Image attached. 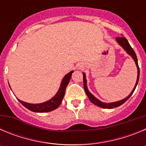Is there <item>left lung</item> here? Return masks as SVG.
<instances>
[{
    "instance_id": "1",
    "label": "left lung",
    "mask_w": 146,
    "mask_h": 146,
    "mask_svg": "<svg viewBox=\"0 0 146 146\" xmlns=\"http://www.w3.org/2000/svg\"><path fill=\"white\" fill-rule=\"evenodd\" d=\"M116 41L119 45H121V47H123L124 49V50H126V52L129 54V55H131V57L133 58V60H135V64H136L137 68V82L136 84H135V88H133L132 91L131 92V94L129 95L125 99H122V100H120L118 102H111V103H105V102H102L99 101V99H96L95 96L93 95L92 94H91V92L88 91V89L87 87V81H86V74L85 73H82L83 74V83H84V89L85 91H86V94H87L88 97L90 99V101L94 104L95 105L98 107H100L102 108H108V109H112V108H117V107H119L120 105L121 104H123L125 102H126L129 99V98L131 96V94H133L134 91H135V88H136V86L138 83V80H139V77H140V68H139L138 66V62H137V55L135 54V51L132 49V47L130 46L128 40L126 39L125 37L123 36H121V37H117L116 38Z\"/></svg>"
}]
</instances>
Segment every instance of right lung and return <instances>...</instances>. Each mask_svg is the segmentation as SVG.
<instances>
[{"label": "right lung", "instance_id": "1", "mask_svg": "<svg viewBox=\"0 0 146 146\" xmlns=\"http://www.w3.org/2000/svg\"><path fill=\"white\" fill-rule=\"evenodd\" d=\"M73 72H74V71H72L67 74H66L65 77L62 80L60 88L58 91L57 94L48 101L41 103V104H30V103L21 101L20 99H18V100L23 106L25 107L27 109H28L31 111L36 112V113H46V112H50L52 110H54L58 108L62 100L64 99L66 88L69 84Z\"/></svg>", "mask_w": 146, "mask_h": 146}]
</instances>
